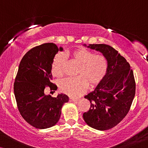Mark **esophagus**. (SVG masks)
<instances>
[{"label":"esophagus","mask_w":148,"mask_h":148,"mask_svg":"<svg viewBox=\"0 0 148 148\" xmlns=\"http://www.w3.org/2000/svg\"><path fill=\"white\" fill-rule=\"evenodd\" d=\"M70 102H76V101H78V99H75V98H70L69 99Z\"/></svg>","instance_id":"1"}]
</instances>
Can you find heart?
<instances>
[{
    "label": "heart",
    "mask_w": 148,
    "mask_h": 148,
    "mask_svg": "<svg viewBox=\"0 0 148 148\" xmlns=\"http://www.w3.org/2000/svg\"><path fill=\"white\" fill-rule=\"evenodd\" d=\"M70 57L79 65L77 77L62 80L59 89L62 93L71 97H78L86 91L88 85L94 88L100 84L108 71V60L102 54L94 52L84 48H78L69 53ZM66 63L65 56L58 53L52 63V75L60 77L64 73Z\"/></svg>",
    "instance_id": "1"
}]
</instances>
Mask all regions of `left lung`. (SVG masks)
I'll return each mask as SVG.
<instances>
[{
    "label": "left lung",
    "instance_id": "left-lung-1",
    "mask_svg": "<svg viewBox=\"0 0 148 148\" xmlns=\"http://www.w3.org/2000/svg\"><path fill=\"white\" fill-rule=\"evenodd\" d=\"M85 46L100 52L108 60V71L94 91L85 96L90 108L83 114L89 126L100 131L118 125L128 113L135 94L133 70L126 59L112 46L90 44Z\"/></svg>",
    "mask_w": 148,
    "mask_h": 148
}]
</instances>
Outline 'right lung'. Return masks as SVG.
Here are the masks:
<instances>
[{
    "instance_id": "1",
    "label": "right lung",
    "mask_w": 148,
    "mask_h": 148,
    "mask_svg": "<svg viewBox=\"0 0 148 148\" xmlns=\"http://www.w3.org/2000/svg\"><path fill=\"white\" fill-rule=\"evenodd\" d=\"M63 48L46 43L29 50L19 63L14 83V94L20 114L26 122L37 129H47L59 120L61 108L68 102L65 94L53 98L44 94V89L56 90L52 83V63L54 56Z\"/></svg>"
}]
</instances>
